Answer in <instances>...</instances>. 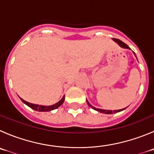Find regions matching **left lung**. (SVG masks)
Listing matches in <instances>:
<instances>
[{
	"instance_id": "obj_1",
	"label": "left lung",
	"mask_w": 154,
	"mask_h": 154,
	"mask_svg": "<svg viewBox=\"0 0 154 154\" xmlns=\"http://www.w3.org/2000/svg\"><path fill=\"white\" fill-rule=\"evenodd\" d=\"M113 40H114L115 42H116L118 43V44L120 45L121 47H122V48H128V49H130V48H129L128 46L127 45L125 44V42H123L122 41H121V40L118 39V38H113ZM87 103H88L89 106H90V107L93 109L94 110H97V111L100 112H102V113H105V114H112V113H116V112H119L122 111V110L125 109L126 108H125V109H119V110H115V111H112V110H105V109H97V108L93 107V106H91V105L90 104V103H88V101H87Z\"/></svg>"
}]
</instances>
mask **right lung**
Segmentation results:
<instances>
[{
	"label": "right lung",
	"instance_id": "add662e5",
	"mask_svg": "<svg viewBox=\"0 0 154 154\" xmlns=\"http://www.w3.org/2000/svg\"><path fill=\"white\" fill-rule=\"evenodd\" d=\"M20 100H22V102L23 103H25L26 105H27V106H29V107H30L31 109H32L35 110V111H38V112H49L51 111V110H54V109H57V108L59 107L60 106H61V105L63 104V103L64 102V96L62 97V99H61V100H60L58 103H55V104L52 105V106H39V105H35V104H32V103H28V102L25 101V100H23V99L20 98Z\"/></svg>",
	"mask_w": 154,
	"mask_h": 154
}]
</instances>
